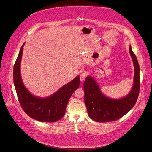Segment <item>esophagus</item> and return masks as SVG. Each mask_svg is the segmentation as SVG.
<instances>
[{
  "label": "esophagus",
  "mask_w": 152,
  "mask_h": 152,
  "mask_svg": "<svg viewBox=\"0 0 152 152\" xmlns=\"http://www.w3.org/2000/svg\"><path fill=\"white\" fill-rule=\"evenodd\" d=\"M87 77V73H86V72H82L81 74H80V80L81 81H83L85 79H86V77Z\"/></svg>",
  "instance_id": "1"
}]
</instances>
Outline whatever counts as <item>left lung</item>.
Here are the masks:
<instances>
[{
	"label": "left lung",
	"instance_id": "obj_1",
	"mask_svg": "<svg viewBox=\"0 0 152 152\" xmlns=\"http://www.w3.org/2000/svg\"><path fill=\"white\" fill-rule=\"evenodd\" d=\"M129 53L134 69L133 86L129 93L121 99H113L104 95L94 78L89 75L84 83V102L90 118L96 122H107L118 120L134 107L138 98L140 87V66L129 45Z\"/></svg>",
	"mask_w": 152,
	"mask_h": 152
}]
</instances>
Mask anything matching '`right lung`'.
I'll return each instance as SVG.
<instances>
[{"label": "right lung", "instance_id": "right-lung-1", "mask_svg": "<svg viewBox=\"0 0 152 152\" xmlns=\"http://www.w3.org/2000/svg\"><path fill=\"white\" fill-rule=\"evenodd\" d=\"M24 45L25 43L20 49L13 69L14 84L18 100L25 112L31 118L40 122H56L65 115L69 99L80 86V77L77 76L49 97L34 96L26 88L21 79L20 65Z\"/></svg>", "mask_w": 152, "mask_h": 152}]
</instances>
